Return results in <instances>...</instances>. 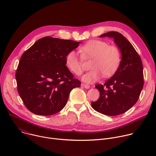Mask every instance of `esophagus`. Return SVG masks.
<instances>
[{"label": "esophagus", "mask_w": 156, "mask_h": 156, "mask_svg": "<svg viewBox=\"0 0 156 156\" xmlns=\"http://www.w3.org/2000/svg\"><path fill=\"white\" fill-rule=\"evenodd\" d=\"M81 86H83V87H84V88H86V89H89L90 88V85L89 84H84V83H82L81 84Z\"/></svg>", "instance_id": "obj_1"}]
</instances>
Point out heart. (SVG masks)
<instances>
[{"label":"heart","mask_w":156,"mask_h":156,"mask_svg":"<svg viewBox=\"0 0 156 156\" xmlns=\"http://www.w3.org/2000/svg\"><path fill=\"white\" fill-rule=\"evenodd\" d=\"M79 51L81 57L74 51L65 56V63L74 74L80 75L84 71V59H91L92 69L85 74L82 80L86 83L98 81L104 75L105 77L112 76L118 69L121 61V52L118 47L102 40L93 39L81 46Z\"/></svg>","instance_id":"b5f03b06"}]
</instances>
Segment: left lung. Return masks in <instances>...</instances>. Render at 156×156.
<instances>
[{
	"label": "left lung",
	"instance_id": "left-lung-1",
	"mask_svg": "<svg viewBox=\"0 0 156 156\" xmlns=\"http://www.w3.org/2000/svg\"><path fill=\"white\" fill-rule=\"evenodd\" d=\"M113 37L122 54L119 69L104 84H96L99 99L91 103L97 112L108 116L125 113L138 101L144 85L143 66L140 56L121 33L110 31L100 37Z\"/></svg>",
	"mask_w": 156,
	"mask_h": 156
}]
</instances>
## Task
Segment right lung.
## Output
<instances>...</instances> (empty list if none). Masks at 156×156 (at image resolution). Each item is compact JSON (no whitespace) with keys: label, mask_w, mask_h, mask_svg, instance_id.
Here are the masks:
<instances>
[{"label":"right lung","mask_w":156,"mask_h":156,"mask_svg":"<svg viewBox=\"0 0 156 156\" xmlns=\"http://www.w3.org/2000/svg\"><path fill=\"white\" fill-rule=\"evenodd\" d=\"M80 42L44 37L22 54L15 73L25 107L39 115H52L65 106L70 91L81 85L65 65V56Z\"/></svg>","instance_id":"add662e5"}]
</instances>
